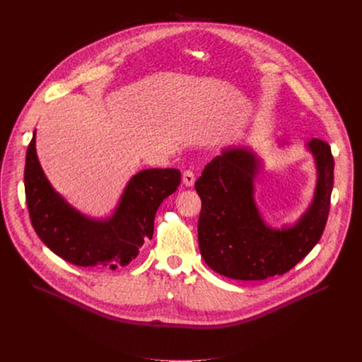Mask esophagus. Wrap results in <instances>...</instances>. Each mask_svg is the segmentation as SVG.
<instances>
[{"label":"esophagus","mask_w":362,"mask_h":362,"mask_svg":"<svg viewBox=\"0 0 362 362\" xmlns=\"http://www.w3.org/2000/svg\"><path fill=\"white\" fill-rule=\"evenodd\" d=\"M182 180L185 183V186H193L194 183V173L192 170H185L182 175Z\"/></svg>","instance_id":"esophagus-1"}]
</instances>
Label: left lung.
<instances>
[{
	"mask_svg": "<svg viewBox=\"0 0 362 362\" xmlns=\"http://www.w3.org/2000/svg\"><path fill=\"white\" fill-rule=\"evenodd\" d=\"M306 148L317 168L314 197L293 225L281 229L271 228L256 206L255 180L262 160L252 148L226 147L204 166L194 183L202 199L197 238L211 269L230 279L262 281L292 269L318 243L329 214L334 158L320 139Z\"/></svg>",
	"mask_w": 362,
	"mask_h": 362,
	"instance_id": "left-lung-1",
	"label": "left lung"
}]
</instances>
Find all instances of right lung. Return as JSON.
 Here are the masks:
<instances>
[{
  "mask_svg": "<svg viewBox=\"0 0 362 362\" xmlns=\"http://www.w3.org/2000/svg\"><path fill=\"white\" fill-rule=\"evenodd\" d=\"M180 185L177 169H146L124 187L115 214L106 219L83 215L51 186L38 162L35 132L27 148L24 186L33 228L64 261L84 268L129 265L153 236L160 203Z\"/></svg>",
  "mask_w": 362,
  "mask_h": 362,
  "instance_id": "1",
  "label": "right lung"
}]
</instances>
